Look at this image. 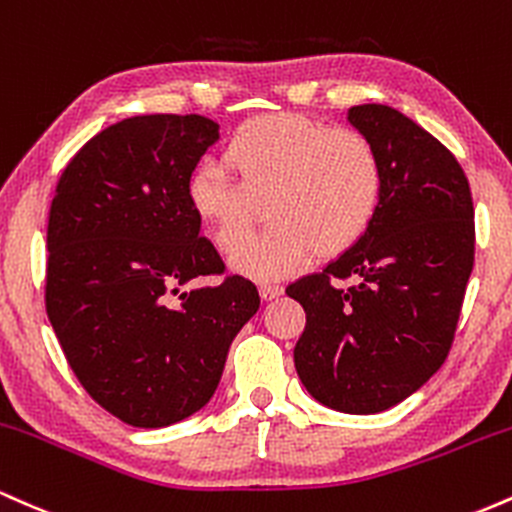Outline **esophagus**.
I'll use <instances>...</instances> for the list:
<instances>
[{
	"label": "esophagus",
	"instance_id": "1",
	"mask_svg": "<svg viewBox=\"0 0 512 512\" xmlns=\"http://www.w3.org/2000/svg\"><path fill=\"white\" fill-rule=\"evenodd\" d=\"M258 292H261V297L263 300H275V297H280L283 295V287L280 285H271V283H263L261 287H258Z\"/></svg>",
	"mask_w": 512,
	"mask_h": 512
}]
</instances>
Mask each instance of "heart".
Listing matches in <instances>:
<instances>
[{"instance_id":"heart-1","label":"heart","mask_w":512,"mask_h":512,"mask_svg":"<svg viewBox=\"0 0 512 512\" xmlns=\"http://www.w3.org/2000/svg\"><path fill=\"white\" fill-rule=\"evenodd\" d=\"M225 164L195 166L186 183L193 215L217 249H232L266 203V232L244 239L229 256L254 280L297 273L314 254L336 256L358 244L380 210L382 159L372 140L348 125L295 113L249 120L225 147Z\"/></svg>"}]
</instances>
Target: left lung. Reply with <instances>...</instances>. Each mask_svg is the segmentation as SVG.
Returning a JSON list of instances; mask_svg holds the SVG:
<instances>
[{
    "label": "left lung",
    "instance_id": "1",
    "mask_svg": "<svg viewBox=\"0 0 512 512\" xmlns=\"http://www.w3.org/2000/svg\"><path fill=\"white\" fill-rule=\"evenodd\" d=\"M348 120L380 152V210L358 244L285 292L307 314L295 346L307 392L329 409L380 413L450 353L474 268V205L455 154L404 113L363 103Z\"/></svg>",
    "mask_w": 512,
    "mask_h": 512
}]
</instances>
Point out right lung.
<instances>
[{
    "label": "right lung",
    "instance_id": "right-lung-1",
    "mask_svg": "<svg viewBox=\"0 0 512 512\" xmlns=\"http://www.w3.org/2000/svg\"><path fill=\"white\" fill-rule=\"evenodd\" d=\"M217 140L220 125L193 113L125 118L57 181L45 309L77 380L128 426L164 428L203 409L261 304L241 275L181 292L225 273L186 198Z\"/></svg>",
    "mask_w": 512,
    "mask_h": 512
}]
</instances>
